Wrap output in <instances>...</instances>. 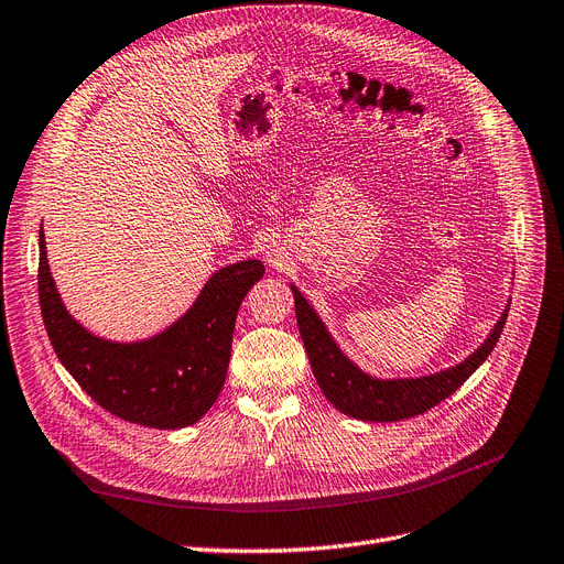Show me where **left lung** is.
<instances>
[{
	"label": "left lung",
	"mask_w": 564,
	"mask_h": 564,
	"mask_svg": "<svg viewBox=\"0 0 564 564\" xmlns=\"http://www.w3.org/2000/svg\"><path fill=\"white\" fill-rule=\"evenodd\" d=\"M291 291H294L296 301L299 330L319 389L343 414L375 423L419 416L435 408L444 398L456 393L465 384V379L488 358L492 347L498 345L509 312V307L502 312V317L488 333L484 345L475 354H469L463 364L425 377L377 379L360 370L337 347L319 314L314 312L294 284H291Z\"/></svg>",
	"instance_id": "8db88e82"
}]
</instances>
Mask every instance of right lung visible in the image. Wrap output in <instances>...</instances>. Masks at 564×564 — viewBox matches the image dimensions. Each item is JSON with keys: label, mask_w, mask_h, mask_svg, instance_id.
<instances>
[{"label": "right lung", "mask_w": 564, "mask_h": 564, "mask_svg": "<svg viewBox=\"0 0 564 564\" xmlns=\"http://www.w3.org/2000/svg\"><path fill=\"white\" fill-rule=\"evenodd\" d=\"M263 270L257 259L219 268L166 330L139 343H112L66 312L43 227L39 231L41 317L62 366L106 412L160 431L192 425L213 408L227 379L238 307Z\"/></svg>", "instance_id": "1"}]
</instances>
